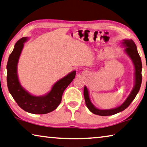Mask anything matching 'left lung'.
I'll list each match as a JSON object with an SVG mask.
<instances>
[{"mask_svg": "<svg viewBox=\"0 0 147 147\" xmlns=\"http://www.w3.org/2000/svg\"><path fill=\"white\" fill-rule=\"evenodd\" d=\"M122 45L125 46V52L126 54L131 58L133 63L135 67V85L132 91L130 93L129 96L125 99V101L120 106L116 107L115 109H106V110H101L95 107L92 103L89 96V92L86 86L84 88V96L86 105L88 109L95 115L99 116H110L115 115L116 113L122 112L128 107L131 104L133 100L136 97L137 93L140 90L141 82H142V63L141 57L139 56L138 52H137V46L136 44L131 39H124L122 41Z\"/></svg>", "mask_w": 147, "mask_h": 147, "instance_id": "8db88e82", "label": "left lung"}]
</instances>
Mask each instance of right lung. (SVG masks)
Masks as SVG:
<instances>
[{
  "instance_id": "obj_1",
  "label": "right lung",
  "mask_w": 147,
  "mask_h": 147,
  "mask_svg": "<svg viewBox=\"0 0 147 147\" xmlns=\"http://www.w3.org/2000/svg\"><path fill=\"white\" fill-rule=\"evenodd\" d=\"M28 38L23 37L16 43L7 63V85L10 94L21 108L27 113L44 115L54 111L61 101L62 95L75 77L73 71L55 84L47 94L35 96L23 88L18 78L17 66L24 43Z\"/></svg>"
}]
</instances>
